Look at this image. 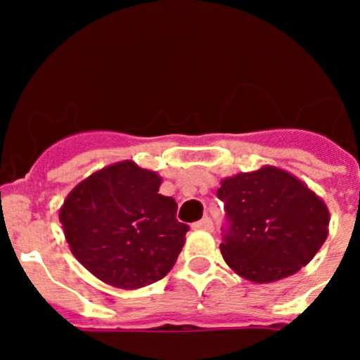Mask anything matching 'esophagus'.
<instances>
[{
    "mask_svg": "<svg viewBox=\"0 0 360 360\" xmlns=\"http://www.w3.org/2000/svg\"><path fill=\"white\" fill-rule=\"evenodd\" d=\"M212 219L209 218V216H205V218H202L200 221H196V224H193V229H200V231H212Z\"/></svg>",
    "mask_w": 360,
    "mask_h": 360,
    "instance_id": "34e87169",
    "label": "esophagus"
}]
</instances>
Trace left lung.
<instances>
[{
	"instance_id": "left-lung-1",
	"label": "left lung",
	"mask_w": 360,
	"mask_h": 360,
	"mask_svg": "<svg viewBox=\"0 0 360 360\" xmlns=\"http://www.w3.org/2000/svg\"><path fill=\"white\" fill-rule=\"evenodd\" d=\"M221 254L241 278L270 283L295 274L328 236V209L303 182L278 167L225 178Z\"/></svg>"
}]
</instances>
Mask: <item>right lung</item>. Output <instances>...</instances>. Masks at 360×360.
I'll use <instances>...</instances> for the list:
<instances>
[{
    "mask_svg": "<svg viewBox=\"0 0 360 360\" xmlns=\"http://www.w3.org/2000/svg\"><path fill=\"white\" fill-rule=\"evenodd\" d=\"M162 178L131 160L104 167L79 184L59 212L70 250L95 278L141 288L176 262L189 225L176 202L158 193Z\"/></svg>",
    "mask_w": 360,
    "mask_h": 360,
    "instance_id": "1",
    "label": "right lung"
}]
</instances>
